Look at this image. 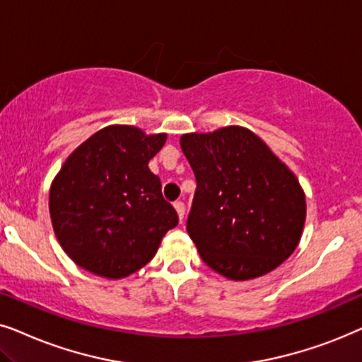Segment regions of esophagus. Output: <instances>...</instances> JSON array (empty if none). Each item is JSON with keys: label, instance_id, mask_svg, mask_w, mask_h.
I'll use <instances>...</instances> for the list:
<instances>
[{"label": "esophagus", "instance_id": "34e87169", "mask_svg": "<svg viewBox=\"0 0 362 362\" xmlns=\"http://www.w3.org/2000/svg\"><path fill=\"white\" fill-rule=\"evenodd\" d=\"M173 206H175V210H177L178 218H180V221L184 220V216H185V204H184V202H182V200L173 202Z\"/></svg>", "mask_w": 362, "mask_h": 362}]
</instances>
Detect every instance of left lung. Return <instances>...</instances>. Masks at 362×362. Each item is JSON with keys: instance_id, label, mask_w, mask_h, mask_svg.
<instances>
[{"instance_id": "8db88e82", "label": "left lung", "mask_w": 362, "mask_h": 362, "mask_svg": "<svg viewBox=\"0 0 362 362\" xmlns=\"http://www.w3.org/2000/svg\"><path fill=\"white\" fill-rule=\"evenodd\" d=\"M180 147L197 190L187 231L204 262L230 279H252L295 252L306 218L300 182L245 127L185 134Z\"/></svg>"}]
</instances>
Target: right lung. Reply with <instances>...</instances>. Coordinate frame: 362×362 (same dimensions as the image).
<instances>
[{
  "mask_svg": "<svg viewBox=\"0 0 362 362\" xmlns=\"http://www.w3.org/2000/svg\"><path fill=\"white\" fill-rule=\"evenodd\" d=\"M165 134L109 125L71 153L51 187L54 233L69 258L104 278H124L151 262L178 223L148 160Z\"/></svg>",
  "mask_w": 362,
  "mask_h": 362,
  "instance_id": "1",
  "label": "right lung"
}]
</instances>
